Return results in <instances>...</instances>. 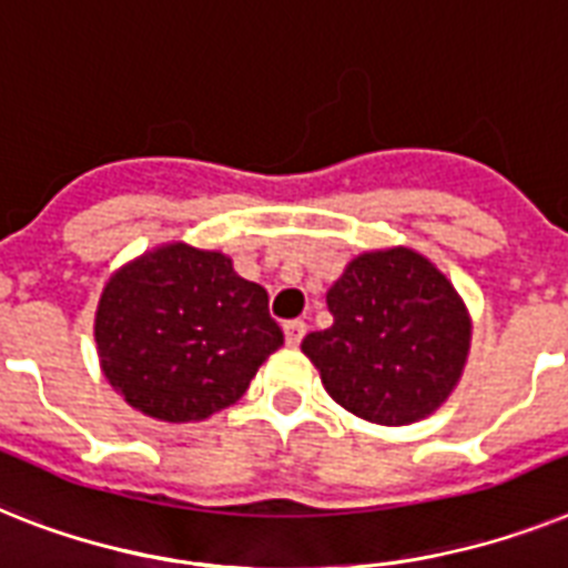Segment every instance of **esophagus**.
<instances>
[{"label":"esophagus","mask_w":568,"mask_h":568,"mask_svg":"<svg viewBox=\"0 0 568 568\" xmlns=\"http://www.w3.org/2000/svg\"><path fill=\"white\" fill-rule=\"evenodd\" d=\"M283 332L285 344H288V347H297L300 341H303V335H306V324H303V321H285Z\"/></svg>","instance_id":"esophagus-1"}]
</instances>
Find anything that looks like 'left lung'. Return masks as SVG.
Returning <instances> with one entry per match:
<instances>
[{
    "mask_svg": "<svg viewBox=\"0 0 568 568\" xmlns=\"http://www.w3.org/2000/svg\"><path fill=\"white\" fill-rule=\"evenodd\" d=\"M332 326L308 332L324 388L356 417L405 426L428 417L460 379L469 317L440 271L408 247L362 253L326 292Z\"/></svg>",
    "mask_w": 568,
    "mask_h": 568,
    "instance_id": "obj_1",
    "label": "left lung"
}]
</instances>
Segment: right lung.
Returning a JSON list of instances; mask_svg holds the SVG:
<instances>
[{
	"mask_svg": "<svg viewBox=\"0 0 568 568\" xmlns=\"http://www.w3.org/2000/svg\"><path fill=\"white\" fill-rule=\"evenodd\" d=\"M104 376L165 423L227 408L283 344L268 292L224 253L169 244L110 276L95 312Z\"/></svg>",
	"mask_w": 568,
	"mask_h": 568,
	"instance_id": "obj_1",
	"label": "right lung"
}]
</instances>
